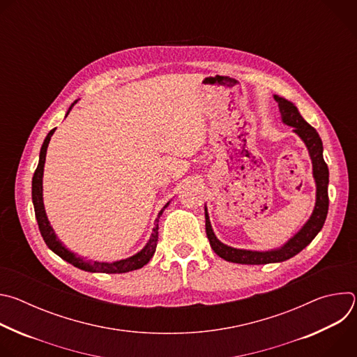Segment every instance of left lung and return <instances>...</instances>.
Returning a JSON list of instances; mask_svg holds the SVG:
<instances>
[{
    "label": "left lung",
    "instance_id": "left-lung-1",
    "mask_svg": "<svg viewBox=\"0 0 357 357\" xmlns=\"http://www.w3.org/2000/svg\"><path fill=\"white\" fill-rule=\"evenodd\" d=\"M274 100L278 103L281 121L285 126L292 127V131L301 138L308 149V154L312 162V176L317 186L315 195V206L305 225L282 245L259 251V250H245L236 248L222 243L211 225L208 208L205 205V219H206V236L209 238L211 247L226 261L236 264H270V263H282L296 256L299 251L307 247L317 234L322 230L324 223L326 220L328 208H329V197H328V185H329V169L324 160V145L317 130L303 120L299 110L292 101L274 94Z\"/></svg>",
    "mask_w": 357,
    "mask_h": 357
}]
</instances>
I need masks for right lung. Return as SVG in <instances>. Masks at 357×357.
Listing matches in <instances>:
<instances>
[{"mask_svg": "<svg viewBox=\"0 0 357 357\" xmlns=\"http://www.w3.org/2000/svg\"><path fill=\"white\" fill-rule=\"evenodd\" d=\"M77 101L79 100H75L73 103L70 105V107H69V110H68L65 117H68V114L70 113V110L73 109V106L77 103ZM55 130L56 128L50 130L47 132L45 141L42 144V148H40V152H39V162H38L36 171H35L33 178H32V203H33V209H35V218H36V222H38V226H39V231H40L46 245L50 250H52L55 254H58L61 259L68 261L69 264H72V266H75V267H77V268H80L83 271H87V273L121 274V273H128V271H134V270H138V268L144 267L152 259V256H154V252H155L157 243H158V222H160V218L162 216L165 208L169 205V202L160 211L158 218L154 222L155 226H154V229H152V233H151L146 244L138 252H135L134 256L123 259V260H117V261H113V263L91 261V260H87L86 257L77 256L76 252L70 251L59 240V237L56 236L54 227L50 226V222H49V219L46 216L45 205H43V186H42V182H43V168H45L47 145H49L50 137L54 135Z\"/></svg>", "mask_w": 357, "mask_h": 357, "instance_id": "right-lung-1", "label": "right lung"}]
</instances>
